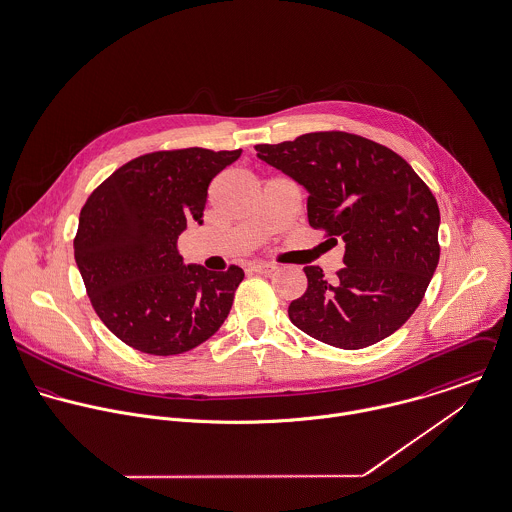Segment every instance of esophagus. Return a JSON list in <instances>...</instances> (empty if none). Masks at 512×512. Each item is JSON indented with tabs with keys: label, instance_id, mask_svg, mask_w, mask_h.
<instances>
[{
	"label": "esophagus",
	"instance_id": "obj_1",
	"mask_svg": "<svg viewBox=\"0 0 512 512\" xmlns=\"http://www.w3.org/2000/svg\"><path fill=\"white\" fill-rule=\"evenodd\" d=\"M247 269L251 273H257V275H271L277 269V265H273V263H251Z\"/></svg>",
	"mask_w": 512,
	"mask_h": 512
}]
</instances>
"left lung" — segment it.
Here are the masks:
<instances>
[{
  "mask_svg": "<svg viewBox=\"0 0 512 512\" xmlns=\"http://www.w3.org/2000/svg\"><path fill=\"white\" fill-rule=\"evenodd\" d=\"M255 150L307 188L310 227L346 247L334 283L320 267H305L307 291L289 305L291 322L344 350L394 334L419 307L439 263V207L425 182L394 150L340 130Z\"/></svg>",
  "mask_w": 512,
  "mask_h": 512,
  "instance_id": "8db88e82",
  "label": "left lung"
}]
</instances>
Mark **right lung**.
<instances>
[{
    "mask_svg": "<svg viewBox=\"0 0 512 512\" xmlns=\"http://www.w3.org/2000/svg\"><path fill=\"white\" fill-rule=\"evenodd\" d=\"M241 150L182 148L138 156L89 196L73 241L91 305L124 344L154 356L188 352L227 318L243 269L184 265L178 237L204 223L209 182Z\"/></svg>",
    "mask_w": 512,
    "mask_h": 512,
    "instance_id": "add662e5",
    "label": "right lung"
}]
</instances>
